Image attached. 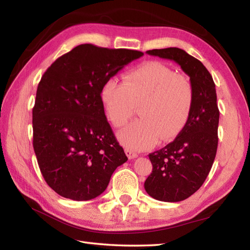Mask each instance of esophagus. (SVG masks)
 <instances>
[{"label":"esophagus","instance_id":"1","mask_svg":"<svg viewBox=\"0 0 250 250\" xmlns=\"http://www.w3.org/2000/svg\"><path fill=\"white\" fill-rule=\"evenodd\" d=\"M125 155L128 156L129 159H134V158H136L137 156H139L135 151H133L132 149H129V148H125Z\"/></svg>","mask_w":250,"mask_h":250}]
</instances>
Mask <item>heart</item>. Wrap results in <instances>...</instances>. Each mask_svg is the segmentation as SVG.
Here are the masks:
<instances>
[{
    "label": "heart",
    "mask_w": 250,
    "mask_h": 250,
    "mask_svg": "<svg viewBox=\"0 0 250 250\" xmlns=\"http://www.w3.org/2000/svg\"><path fill=\"white\" fill-rule=\"evenodd\" d=\"M101 100L108 119L120 126L140 106L142 118L118 132L122 145L144 150L158 142L172 140L187 122L193 103V88L189 78L158 61H148L124 76V83L114 78L101 88Z\"/></svg>",
    "instance_id": "obj_1"
}]
</instances>
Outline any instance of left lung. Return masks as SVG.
I'll return each mask as SVG.
<instances>
[{
    "instance_id": "1",
    "label": "left lung",
    "mask_w": 250,
    "mask_h": 250,
    "mask_svg": "<svg viewBox=\"0 0 250 250\" xmlns=\"http://www.w3.org/2000/svg\"><path fill=\"white\" fill-rule=\"evenodd\" d=\"M146 52L176 62L190 77L193 88L187 122L173 142L149 153L152 172L144 184L151 198L179 202L200 189L215 160L219 124L215 83L203 63L183 49L169 47Z\"/></svg>"
}]
</instances>
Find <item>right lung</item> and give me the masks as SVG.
<instances>
[{"label":"right lung","mask_w":250,"mask_h":250,"mask_svg":"<svg viewBox=\"0 0 250 250\" xmlns=\"http://www.w3.org/2000/svg\"><path fill=\"white\" fill-rule=\"evenodd\" d=\"M143 55L83 44L44 73L32 111L33 148L45 182L63 198H97L128 160L100 93L106 81Z\"/></svg>","instance_id":"add662e5"}]
</instances>
